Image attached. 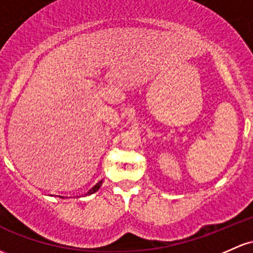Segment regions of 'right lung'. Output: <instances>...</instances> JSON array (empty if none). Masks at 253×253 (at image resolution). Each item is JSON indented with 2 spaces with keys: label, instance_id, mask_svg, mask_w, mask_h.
Instances as JSON below:
<instances>
[{
  "label": "right lung",
  "instance_id": "1",
  "mask_svg": "<svg viewBox=\"0 0 253 253\" xmlns=\"http://www.w3.org/2000/svg\"><path fill=\"white\" fill-rule=\"evenodd\" d=\"M102 182H103V180H101V181L97 182V184H96L95 186H93V187L91 188V190H88V191H87V193H86L85 196H90V194H92V193L97 192V191L99 190V187H101V186H102ZM59 197H60V198H63L62 196H59Z\"/></svg>",
  "mask_w": 253,
  "mask_h": 253
}]
</instances>
